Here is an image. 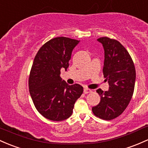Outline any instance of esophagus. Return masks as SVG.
<instances>
[{"mask_svg":"<svg viewBox=\"0 0 148 148\" xmlns=\"http://www.w3.org/2000/svg\"><path fill=\"white\" fill-rule=\"evenodd\" d=\"M92 92L91 90H90V89L88 88H85L84 89V93L85 94H88V93H90Z\"/></svg>","mask_w":148,"mask_h":148,"instance_id":"obj_1","label":"esophagus"}]
</instances>
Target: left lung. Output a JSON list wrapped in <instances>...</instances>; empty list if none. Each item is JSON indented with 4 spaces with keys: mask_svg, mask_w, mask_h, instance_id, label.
Instances as JSON below:
<instances>
[{
    "mask_svg": "<svg viewBox=\"0 0 148 148\" xmlns=\"http://www.w3.org/2000/svg\"><path fill=\"white\" fill-rule=\"evenodd\" d=\"M104 49L103 74L109 85L108 91L98 89L100 102L92 110L97 117L112 120L122 114L133 95L136 81V69L128 51L116 39L100 37Z\"/></svg>",
    "mask_w": 148,
    "mask_h": 148,
    "instance_id": "left-lung-1",
    "label": "left lung"
}]
</instances>
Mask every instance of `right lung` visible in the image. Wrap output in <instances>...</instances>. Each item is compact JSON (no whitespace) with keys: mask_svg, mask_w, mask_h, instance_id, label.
Segmentation results:
<instances>
[{"mask_svg":"<svg viewBox=\"0 0 148 148\" xmlns=\"http://www.w3.org/2000/svg\"><path fill=\"white\" fill-rule=\"evenodd\" d=\"M78 42L65 36L53 38L34 57L29 76V93L36 110L49 120L69 118L76 100L83 92L81 85H69L61 77V70H67L73 49Z\"/></svg>","mask_w":148,"mask_h":148,"instance_id":"add662e5","label":"right lung"}]
</instances>
